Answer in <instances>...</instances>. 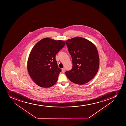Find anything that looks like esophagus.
I'll return each mask as SVG.
<instances>
[{"label": "esophagus", "instance_id": "1", "mask_svg": "<svg viewBox=\"0 0 126 126\" xmlns=\"http://www.w3.org/2000/svg\"><path fill=\"white\" fill-rule=\"evenodd\" d=\"M65 69L64 68H63V69H62V72L63 73H64L65 71Z\"/></svg>", "mask_w": 126, "mask_h": 126}]
</instances>
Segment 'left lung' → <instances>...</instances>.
Returning a JSON list of instances; mask_svg holds the SVG:
<instances>
[{
  "mask_svg": "<svg viewBox=\"0 0 126 126\" xmlns=\"http://www.w3.org/2000/svg\"><path fill=\"white\" fill-rule=\"evenodd\" d=\"M72 59L71 70L65 72L72 82L83 85L93 79L99 68V57L96 46L90 41L80 37L65 41Z\"/></svg>",
  "mask_w": 126,
  "mask_h": 126,
  "instance_id": "1",
  "label": "left lung"
}]
</instances>
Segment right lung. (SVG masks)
<instances>
[{
  "label": "right lung",
  "instance_id": "1",
  "mask_svg": "<svg viewBox=\"0 0 126 126\" xmlns=\"http://www.w3.org/2000/svg\"><path fill=\"white\" fill-rule=\"evenodd\" d=\"M64 41L45 38L33 47L28 61L29 75L41 87H50L56 83L61 71L58 67L55 56L64 47Z\"/></svg>",
  "mask_w": 126,
  "mask_h": 126
}]
</instances>
